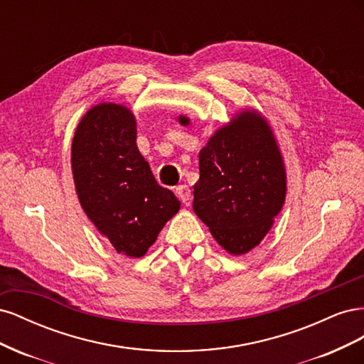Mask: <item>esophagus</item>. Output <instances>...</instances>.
<instances>
[{
    "label": "esophagus",
    "instance_id": "obj_1",
    "mask_svg": "<svg viewBox=\"0 0 364 364\" xmlns=\"http://www.w3.org/2000/svg\"><path fill=\"white\" fill-rule=\"evenodd\" d=\"M176 194H178V197L185 205L190 203V200H191V190L188 188V185L176 186Z\"/></svg>",
    "mask_w": 364,
    "mask_h": 364
}]
</instances>
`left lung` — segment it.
<instances>
[{"label":"left lung","mask_w":364,"mask_h":364,"mask_svg":"<svg viewBox=\"0 0 364 364\" xmlns=\"http://www.w3.org/2000/svg\"><path fill=\"white\" fill-rule=\"evenodd\" d=\"M179 121L186 124L188 118ZM199 170L193 209L218 245L232 255L258 246L279 214L287 188L267 121L258 112H241L200 150Z\"/></svg>","instance_id":"obj_1"}]
</instances>
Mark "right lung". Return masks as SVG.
<instances>
[{
	"label": "right lung",
	"instance_id": "1",
	"mask_svg": "<svg viewBox=\"0 0 364 364\" xmlns=\"http://www.w3.org/2000/svg\"><path fill=\"white\" fill-rule=\"evenodd\" d=\"M73 174L86 215L118 253L138 258L179 211L136 146V123L124 106L97 105L77 126Z\"/></svg>",
	"mask_w": 364,
	"mask_h": 364
}]
</instances>
